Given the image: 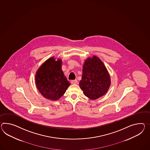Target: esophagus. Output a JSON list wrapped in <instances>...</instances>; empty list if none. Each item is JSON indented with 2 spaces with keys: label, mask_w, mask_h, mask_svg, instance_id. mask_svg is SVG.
Here are the masks:
<instances>
[{
  "label": "esophagus",
  "mask_w": 150,
  "mask_h": 150,
  "mask_svg": "<svg viewBox=\"0 0 150 150\" xmlns=\"http://www.w3.org/2000/svg\"><path fill=\"white\" fill-rule=\"evenodd\" d=\"M71 84H77V80H71L70 81Z\"/></svg>",
  "instance_id": "obj_1"
}]
</instances>
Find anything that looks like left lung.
Instances as JSON below:
<instances>
[{"instance_id": "1", "label": "left lung", "mask_w": 150, "mask_h": 150, "mask_svg": "<svg viewBox=\"0 0 150 150\" xmlns=\"http://www.w3.org/2000/svg\"><path fill=\"white\" fill-rule=\"evenodd\" d=\"M82 73L79 84L84 95L95 100L106 94L110 84V75L98 57L88 58L83 64Z\"/></svg>"}]
</instances>
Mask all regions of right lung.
I'll return each mask as SVG.
<instances>
[{"label":"right lung","mask_w":150,"mask_h":150,"mask_svg":"<svg viewBox=\"0 0 150 150\" xmlns=\"http://www.w3.org/2000/svg\"><path fill=\"white\" fill-rule=\"evenodd\" d=\"M62 61L48 59L40 66L35 77L37 88L44 98L51 100L59 99L70 83L61 69Z\"/></svg>","instance_id":"obj_1"}]
</instances>
